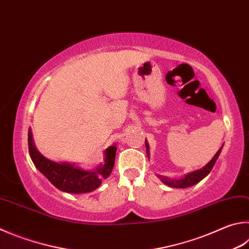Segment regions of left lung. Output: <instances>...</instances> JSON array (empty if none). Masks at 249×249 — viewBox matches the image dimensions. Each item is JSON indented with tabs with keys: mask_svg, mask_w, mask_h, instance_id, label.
Listing matches in <instances>:
<instances>
[{
	"mask_svg": "<svg viewBox=\"0 0 249 249\" xmlns=\"http://www.w3.org/2000/svg\"><path fill=\"white\" fill-rule=\"evenodd\" d=\"M146 148H147V155L149 156V146H148L147 142H146ZM221 149H222V147L219 149L218 152L215 153L214 157L212 158V160L209 162V163H207L200 170H197L195 172H192V173H188V174L185 175L184 178H178V179H172V178H165V176H163V175H159V178L164 184H166L168 186H171V187H176V188L191 187V186H193V185L199 183L202 178H205L206 176L210 173L212 168H213L216 159H218L219 156H220Z\"/></svg>",
	"mask_w": 249,
	"mask_h": 249,
	"instance_id": "left-lung-1",
	"label": "left lung"
}]
</instances>
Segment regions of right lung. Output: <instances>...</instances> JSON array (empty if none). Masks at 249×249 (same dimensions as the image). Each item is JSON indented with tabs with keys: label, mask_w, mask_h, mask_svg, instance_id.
I'll use <instances>...</instances> for the list:
<instances>
[{
	"label": "right lung",
	"mask_w": 249,
	"mask_h": 249,
	"mask_svg": "<svg viewBox=\"0 0 249 249\" xmlns=\"http://www.w3.org/2000/svg\"><path fill=\"white\" fill-rule=\"evenodd\" d=\"M28 149L31 160L37 169L56 188L71 194L90 193L97 189L101 185L102 180L111 174L116 155L115 146L107 148L105 152V164L93 171L81 170L69 163H56L44 158L36 149L30 129L28 132Z\"/></svg>",
	"instance_id": "add662e5"
}]
</instances>
